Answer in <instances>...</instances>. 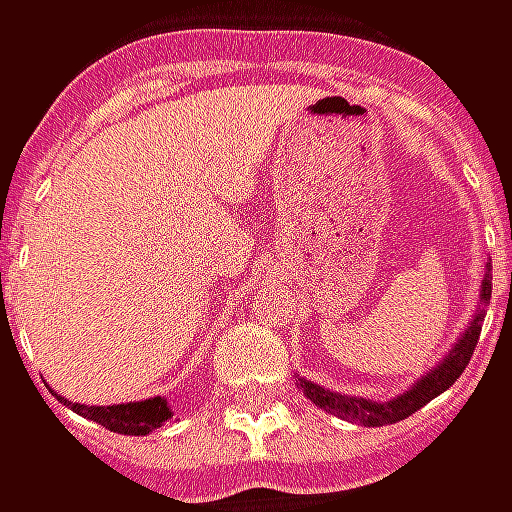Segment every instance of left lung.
<instances>
[{
    "instance_id": "obj_1",
    "label": "left lung",
    "mask_w": 512,
    "mask_h": 512,
    "mask_svg": "<svg viewBox=\"0 0 512 512\" xmlns=\"http://www.w3.org/2000/svg\"><path fill=\"white\" fill-rule=\"evenodd\" d=\"M490 294H493V265H487V273L481 279L478 311H475L473 322L467 325V331L458 337V343L452 345V351L435 369H429V374H423L418 383H412L409 392L397 395L395 400L374 403V400H363V397L337 395L331 389H322L317 383L299 377L302 392H305V397H311L320 409H325V412H331L337 418L363 423V426H383V423H397L403 421V418H409L412 412H418L421 406H426L432 397L447 392L449 386L461 377V371L470 366V357H473L475 345H478V334H481V322H484V305L490 302Z\"/></svg>"
}]
</instances>
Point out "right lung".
<instances>
[{"instance_id": "add662e5", "label": "right lung", "mask_w": 512, "mask_h": 512, "mask_svg": "<svg viewBox=\"0 0 512 512\" xmlns=\"http://www.w3.org/2000/svg\"><path fill=\"white\" fill-rule=\"evenodd\" d=\"M68 406L77 415L100 423L112 432H120V435H149L152 429H158L161 423L172 418V409L164 397H149V400H138V403H117V406H83V403H68Z\"/></svg>"}]
</instances>
